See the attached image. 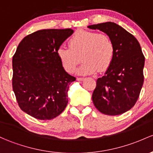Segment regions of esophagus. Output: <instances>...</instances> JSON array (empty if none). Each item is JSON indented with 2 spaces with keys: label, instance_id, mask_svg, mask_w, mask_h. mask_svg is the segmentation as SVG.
<instances>
[{
  "label": "esophagus",
  "instance_id": "1",
  "mask_svg": "<svg viewBox=\"0 0 153 153\" xmlns=\"http://www.w3.org/2000/svg\"><path fill=\"white\" fill-rule=\"evenodd\" d=\"M83 79H84V78H82V77H77L76 78L77 81H82Z\"/></svg>",
  "mask_w": 153,
  "mask_h": 153
}]
</instances>
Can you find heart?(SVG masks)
<instances>
[{"label": "heart", "mask_w": 153, "mask_h": 153, "mask_svg": "<svg viewBox=\"0 0 153 153\" xmlns=\"http://www.w3.org/2000/svg\"><path fill=\"white\" fill-rule=\"evenodd\" d=\"M68 43L69 47L61 46L57 51L60 63L68 73L74 71L80 57L83 62L76 72L82 75L107 69L114 58V43L105 33L79 30L71 38Z\"/></svg>", "instance_id": "obj_1"}]
</instances>
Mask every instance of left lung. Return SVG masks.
<instances>
[{
  "label": "left lung",
  "mask_w": 153,
  "mask_h": 153,
  "mask_svg": "<svg viewBox=\"0 0 153 153\" xmlns=\"http://www.w3.org/2000/svg\"><path fill=\"white\" fill-rule=\"evenodd\" d=\"M109 36L114 43L112 62L96 81L92 96L96 109L107 115H119L135 105L144 82V56L132 34L114 22L88 26Z\"/></svg>",
  "instance_id": "8db88e82"
}]
</instances>
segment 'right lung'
Returning <instances> with one entry per match:
<instances>
[{"label":"right lung","instance_id":"add662e5","mask_svg":"<svg viewBox=\"0 0 153 153\" xmlns=\"http://www.w3.org/2000/svg\"><path fill=\"white\" fill-rule=\"evenodd\" d=\"M72 29H44L27 36L13 56L12 87L22 111L39 120L56 117L66 107L68 86L76 78L57 56Z\"/></svg>","mask_w":153,"mask_h":153}]
</instances>
